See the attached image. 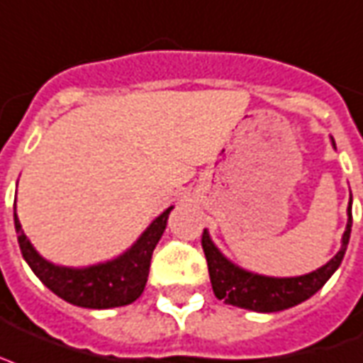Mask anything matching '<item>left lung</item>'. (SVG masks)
Masks as SVG:
<instances>
[{
	"label": "left lung",
	"mask_w": 363,
	"mask_h": 363,
	"mask_svg": "<svg viewBox=\"0 0 363 363\" xmlns=\"http://www.w3.org/2000/svg\"><path fill=\"white\" fill-rule=\"evenodd\" d=\"M331 145L335 148L333 138H331ZM347 213V230L342 234L341 249L337 251V255L314 272L295 276V278H272V276H261V274L243 270L232 261H228L213 243L209 232L203 230L201 247L206 253L215 297L218 301H225L226 304H232V306L255 312H280L311 298L333 276L347 253L350 228H352V194H350Z\"/></svg>",
	"instance_id": "obj_1"
}]
</instances>
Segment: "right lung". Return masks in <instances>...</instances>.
Segmentation results:
<instances>
[{"mask_svg": "<svg viewBox=\"0 0 363 363\" xmlns=\"http://www.w3.org/2000/svg\"><path fill=\"white\" fill-rule=\"evenodd\" d=\"M171 209L173 207L165 209L160 217L154 218L152 225L123 255L85 268L59 267L45 261L22 230L16 211L15 228L24 261L43 281V286L49 287L55 295L82 308H114L131 304L145 291L152 253L167 226Z\"/></svg>", "mask_w": 363, "mask_h": 363, "instance_id": "add662e5", "label": "right lung"}]
</instances>
